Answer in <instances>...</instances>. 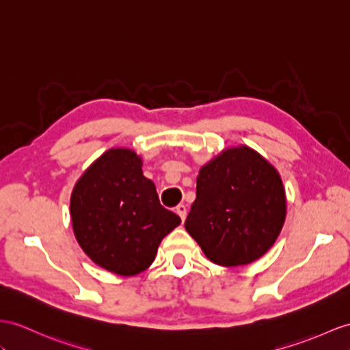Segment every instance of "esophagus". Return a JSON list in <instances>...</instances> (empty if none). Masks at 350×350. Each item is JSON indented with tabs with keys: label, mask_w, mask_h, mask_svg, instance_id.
<instances>
[{
	"label": "esophagus",
	"mask_w": 350,
	"mask_h": 350,
	"mask_svg": "<svg viewBox=\"0 0 350 350\" xmlns=\"http://www.w3.org/2000/svg\"><path fill=\"white\" fill-rule=\"evenodd\" d=\"M176 214L181 217L183 221H185V217H187V208H185V204H178V206H176Z\"/></svg>",
	"instance_id": "obj_1"
}]
</instances>
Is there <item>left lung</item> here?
Wrapping results in <instances>:
<instances>
[{
  "mask_svg": "<svg viewBox=\"0 0 350 350\" xmlns=\"http://www.w3.org/2000/svg\"><path fill=\"white\" fill-rule=\"evenodd\" d=\"M286 218L276 167L248 146L228 147L203 165L185 230L218 266H245L275 245Z\"/></svg>",
  "mask_w": 350,
  "mask_h": 350,
  "instance_id": "obj_1",
  "label": "left lung"
}]
</instances>
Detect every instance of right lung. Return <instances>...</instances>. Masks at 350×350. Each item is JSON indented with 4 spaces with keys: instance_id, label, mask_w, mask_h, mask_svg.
<instances>
[{
    "instance_id": "1",
    "label": "right lung",
    "mask_w": 350,
    "mask_h": 350,
    "mask_svg": "<svg viewBox=\"0 0 350 350\" xmlns=\"http://www.w3.org/2000/svg\"><path fill=\"white\" fill-rule=\"evenodd\" d=\"M75 239L88 257L111 273L135 276L156 258L160 242L181 218L159 202L131 148H109L84 170L71 200Z\"/></svg>"
}]
</instances>
